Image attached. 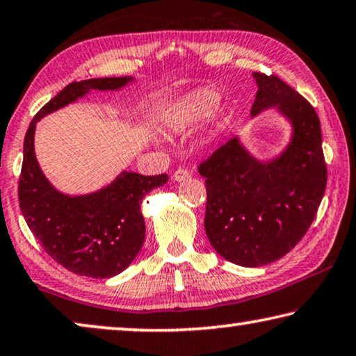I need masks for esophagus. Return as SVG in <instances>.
I'll list each match as a JSON object with an SVG mask.
<instances>
[{"instance_id": "1", "label": "esophagus", "mask_w": 356, "mask_h": 356, "mask_svg": "<svg viewBox=\"0 0 356 356\" xmlns=\"http://www.w3.org/2000/svg\"><path fill=\"white\" fill-rule=\"evenodd\" d=\"M191 177V172L188 170V168H178L177 172L173 173V179L175 181H184V179H188Z\"/></svg>"}]
</instances>
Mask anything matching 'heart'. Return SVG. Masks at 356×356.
<instances>
[{
	"label": "heart",
	"mask_w": 356,
	"mask_h": 356,
	"mask_svg": "<svg viewBox=\"0 0 356 356\" xmlns=\"http://www.w3.org/2000/svg\"><path fill=\"white\" fill-rule=\"evenodd\" d=\"M215 92L199 89L186 94L165 116V125L173 132H184L202 121L216 105Z\"/></svg>",
	"instance_id": "b5f03b06"
}]
</instances>
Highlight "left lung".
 <instances>
[{
  "instance_id": "1",
  "label": "left lung",
  "mask_w": 356,
  "mask_h": 356,
  "mask_svg": "<svg viewBox=\"0 0 356 356\" xmlns=\"http://www.w3.org/2000/svg\"><path fill=\"white\" fill-rule=\"evenodd\" d=\"M251 116L275 106L293 125L286 149L269 162L248 154L237 136L199 165L205 178V232L224 259L270 264L304 237L326 189L321 127L314 106L275 74L253 73Z\"/></svg>"
}]
</instances>
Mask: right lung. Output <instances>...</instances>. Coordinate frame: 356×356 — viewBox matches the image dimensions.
<instances>
[{
  "label": "right lung",
  "instance_id": "obj_1",
  "mask_svg": "<svg viewBox=\"0 0 356 356\" xmlns=\"http://www.w3.org/2000/svg\"><path fill=\"white\" fill-rule=\"evenodd\" d=\"M130 81L125 76L68 84L36 113L25 135L19 178L20 211L46 253L78 275L109 278L132 264L146 234L141 200L149 191L165 184L168 177L122 172L97 193L74 197L58 193L38 165L36 122L89 90H118Z\"/></svg>",
  "mask_w": 356,
  "mask_h": 356
}]
</instances>
